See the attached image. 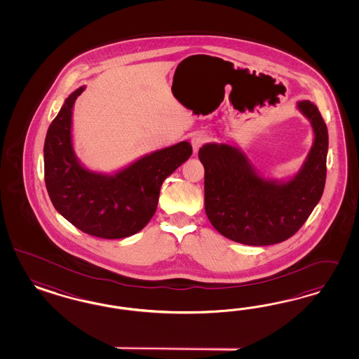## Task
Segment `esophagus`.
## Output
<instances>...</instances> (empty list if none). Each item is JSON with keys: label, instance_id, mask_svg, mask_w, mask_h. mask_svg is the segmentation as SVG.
I'll return each mask as SVG.
<instances>
[{"label": "esophagus", "instance_id": "34e87169", "mask_svg": "<svg viewBox=\"0 0 359 359\" xmlns=\"http://www.w3.org/2000/svg\"><path fill=\"white\" fill-rule=\"evenodd\" d=\"M208 141L207 134H204V133H197L195 134L194 137H192V149H194V151H198V149Z\"/></svg>", "mask_w": 359, "mask_h": 359}]
</instances>
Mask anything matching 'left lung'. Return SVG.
<instances>
[{"mask_svg":"<svg viewBox=\"0 0 359 359\" xmlns=\"http://www.w3.org/2000/svg\"><path fill=\"white\" fill-rule=\"evenodd\" d=\"M296 108L313 130V144L292 177H263L248 155L229 143H207L198 150L204 165L205 212L224 237L250 246H267L292 237L318 204L326 179L327 129L311 101Z\"/></svg>","mask_w":359,"mask_h":359,"instance_id":"obj_1","label":"left lung"}]
</instances>
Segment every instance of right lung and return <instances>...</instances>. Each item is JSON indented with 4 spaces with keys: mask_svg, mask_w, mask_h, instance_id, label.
Returning <instances> with one entry per match:
<instances>
[{
    "mask_svg": "<svg viewBox=\"0 0 359 359\" xmlns=\"http://www.w3.org/2000/svg\"><path fill=\"white\" fill-rule=\"evenodd\" d=\"M86 87L65 98L44 141V182L55 209L81 231L100 238L130 237L151 219L161 187L192 155L188 141L143 155L114 174L90 171L72 143V110Z\"/></svg>",
    "mask_w": 359,
    "mask_h": 359,
    "instance_id": "add662e5",
    "label": "right lung"
}]
</instances>
